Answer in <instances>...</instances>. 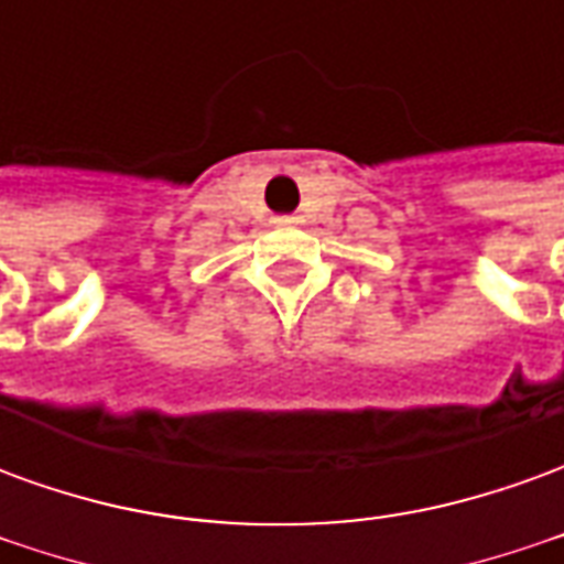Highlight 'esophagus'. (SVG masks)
Returning <instances> with one entry per match:
<instances>
[{"instance_id":"1","label":"esophagus","mask_w":564,"mask_h":564,"mask_svg":"<svg viewBox=\"0 0 564 564\" xmlns=\"http://www.w3.org/2000/svg\"><path fill=\"white\" fill-rule=\"evenodd\" d=\"M278 223H295V217H281V220Z\"/></svg>"}]
</instances>
